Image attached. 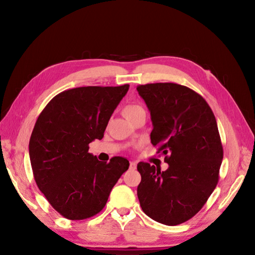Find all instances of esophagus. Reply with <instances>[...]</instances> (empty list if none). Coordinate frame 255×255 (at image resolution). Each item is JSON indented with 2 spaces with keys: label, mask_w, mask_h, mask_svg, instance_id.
Instances as JSON below:
<instances>
[{
  "label": "esophagus",
  "mask_w": 255,
  "mask_h": 255,
  "mask_svg": "<svg viewBox=\"0 0 255 255\" xmlns=\"http://www.w3.org/2000/svg\"><path fill=\"white\" fill-rule=\"evenodd\" d=\"M129 165H130V169H132V170H134L137 167V163L134 161H130V164Z\"/></svg>",
  "instance_id": "esophagus-1"
}]
</instances>
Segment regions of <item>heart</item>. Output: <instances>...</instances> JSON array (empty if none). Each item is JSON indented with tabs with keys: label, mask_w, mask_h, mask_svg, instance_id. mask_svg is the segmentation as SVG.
Here are the masks:
<instances>
[{
	"label": "heart",
	"mask_w": 255,
	"mask_h": 255,
	"mask_svg": "<svg viewBox=\"0 0 255 255\" xmlns=\"http://www.w3.org/2000/svg\"><path fill=\"white\" fill-rule=\"evenodd\" d=\"M144 112L143 107L140 106L139 104H136V103H131V104H127L123 108V115L126 117L128 121L133 116H136L137 114Z\"/></svg>",
	"instance_id": "obj_1"
}]
</instances>
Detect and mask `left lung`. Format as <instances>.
Listing matches in <instances>:
<instances>
[{"mask_svg":"<svg viewBox=\"0 0 255 255\" xmlns=\"http://www.w3.org/2000/svg\"><path fill=\"white\" fill-rule=\"evenodd\" d=\"M153 129L151 143L169 169L139 162L137 195L143 213L167 226L194 217L214 192L224 158L213 111L196 92L176 83L138 85Z\"/></svg>","mask_w":255,"mask_h":255,"instance_id":"8db88e82","label":"left lung"}]
</instances>
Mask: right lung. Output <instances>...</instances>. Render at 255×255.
Here are the masks:
<instances>
[{"instance_id": "obj_1", "label": "right lung", "mask_w": 255, "mask_h": 255, "mask_svg": "<svg viewBox=\"0 0 255 255\" xmlns=\"http://www.w3.org/2000/svg\"><path fill=\"white\" fill-rule=\"evenodd\" d=\"M128 89L124 84L63 91L37 118L29 140L32 174L40 192L64 218L83 220L99 214L128 170L129 161L122 156L107 163L89 153V144L104 137Z\"/></svg>"}]
</instances>
